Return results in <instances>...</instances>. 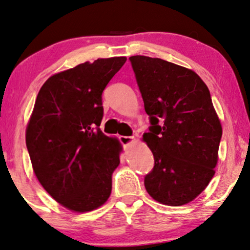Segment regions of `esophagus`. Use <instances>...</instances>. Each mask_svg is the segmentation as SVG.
<instances>
[{
	"label": "esophagus",
	"mask_w": 250,
	"mask_h": 250,
	"mask_svg": "<svg viewBox=\"0 0 250 250\" xmlns=\"http://www.w3.org/2000/svg\"><path fill=\"white\" fill-rule=\"evenodd\" d=\"M119 140H120V142H121V144L123 145V146H127V145L131 144L132 142H134L135 138L131 137V136H120Z\"/></svg>",
	"instance_id": "1"
}]
</instances>
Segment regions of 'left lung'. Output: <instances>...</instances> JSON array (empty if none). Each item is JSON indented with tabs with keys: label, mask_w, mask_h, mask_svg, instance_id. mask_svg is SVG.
I'll return each mask as SVG.
<instances>
[{
	"label": "left lung",
	"mask_w": 250,
	"mask_h": 250,
	"mask_svg": "<svg viewBox=\"0 0 250 250\" xmlns=\"http://www.w3.org/2000/svg\"><path fill=\"white\" fill-rule=\"evenodd\" d=\"M129 60L151 123L143 141L154 166L145 189L162 204H187L207 188L218 162L223 129L209 88L196 72L172 62Z\"/></svg>",
	"instance_id": "obj_1"
}]
</instances>
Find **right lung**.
Listing matches in <instances>:
<instances>
[{
  "label": "right lung",
  "mask_w": 250,
  "mask_h": 250,
  "mask_svg": "<svg viewBox=\"0 0 250 250\" xmlns=\"http://www.w3.org/2000/svg\"><path fill=\"white\" fill-rule=\"evenodd\" d=\"M127 59H98L53 75L38 93L26 128L34 174L76 212L98 209L112 191L122 147L100 130L103 91Z\"/></svg>",
  "instance_id": "add662e5"
}]
</instances>
